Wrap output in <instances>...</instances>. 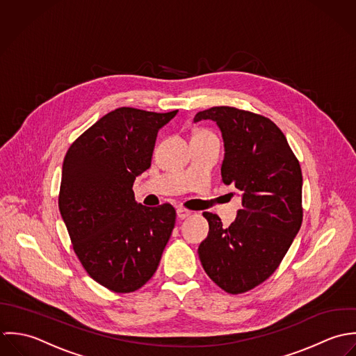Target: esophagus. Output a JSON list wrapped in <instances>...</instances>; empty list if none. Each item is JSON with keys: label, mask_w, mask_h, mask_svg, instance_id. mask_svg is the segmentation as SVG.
I'll list each match as a JSON object with an SVG mask.
<instances>
[{"label": "esophagus", "mask_w": 356, "mask_h": 356, "mask_svg": "<svg viewBox=\"0 0 356 356\" xmlns=\"http://www.w3.org/2000/svg\"><path fill=\"white\" fill-rule=\"evenodd\" d=\"M176 213H177V217H179V218H181V220H183V218H186V217L191 216L193 212H191V211H188V209H183V208H179V209L176 211Z\"/></svg>", "instance_id": "1"}]
</instances>
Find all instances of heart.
<instances>
[{"label": "heart", "mask_w": 356, "mask_h": 356, "mask_svg": "<svg viewBox=\"0 0 356 356\" xmlns=\"http://www.w3.org/2000/svg\"><path fill=\"white\" fill-rule=\"evenodd\" d=\"M212 134H209V132H207V131H201V132H198L195 136H211Z\"/></svg>", "instance_id": "1"}]
</instances>
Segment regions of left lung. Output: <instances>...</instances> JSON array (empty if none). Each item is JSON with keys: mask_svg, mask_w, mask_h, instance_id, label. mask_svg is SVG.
Returning <instances> with one entry per match:
<instances>
[{"mask_svg": "<svg viewBox=\"0 0 356 356\" xmlns=\"http://www.w3.org/2000/svg\"><path fill=\"white\" fill-rule=\"evenodd\" d=\"M221 131V180L242 193V209L229 227L205 212L209 234L198 248L214 284L231 294L263 284L278 268L302 221L300 163L282 131L268 118L220 106L200 111Z\"/></svg>", "mask_w": 356, "mask_h": 356, "instance_id": "8db88e82", "label": "left lung"}]
</instances>
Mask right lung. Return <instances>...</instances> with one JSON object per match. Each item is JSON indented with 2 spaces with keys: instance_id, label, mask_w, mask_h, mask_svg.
<instances>
[{
  "instance_id": "add662e5",
  "label": "right lung",
  "mask_w": 356,
  "mask_h": 356,
  "mask_svg": "<svg viewBox=\"0 0 356 356\" xmlns=\"http://www.w3.org/2000/svg\"><path fill=\"white\" fill-rule=\"evenodd\" d=\"M176 114L117 108L65 156L59 211L82 267L111 291L131 293L148 282L175 227L172 205L143 207L132 187L151 166L158 131Z\"/></svg>"
}]
</instances>
